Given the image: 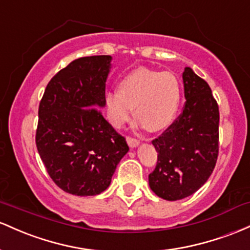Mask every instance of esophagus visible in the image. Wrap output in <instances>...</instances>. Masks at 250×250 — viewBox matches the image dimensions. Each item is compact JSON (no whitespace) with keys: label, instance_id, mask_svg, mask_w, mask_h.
<instances>
[{"label":"esophagus","instance_id":"1","mask_svg":"<svg viewBox=\"0 0 250 250\" xmlns=\"http://www.w3.org/2000/svg\"><path fill=\"white\" fill-rule=\"evenodd\" d=\"M127 144H128V146L130 147H137L139 145V140L138 139H136V138H132V137H127Z\"/></svg>","mask_w":250,"mask_h":250}]
</instances>
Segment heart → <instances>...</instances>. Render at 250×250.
Wrapping results in <instances>:
<instances>
[{"mask_svg": "<svg viewBox=\"0 0 250 250\" xmlns=\"http://www.w3.org/2000/svg\"><path fill=\"white\" fill-rule=\"evenodd\" d=\"M182 87L178 78L171 72L136 69L126 75L119 92L111 91L105 97L107 118L114 127H122L130 120L136 106V116L147 130H164L177 113Z\"/></svg>", "mask_w": 250, "mask_h": 250, "instance_id": "1", "label": "heart"}]
</instances>
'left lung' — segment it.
<instances>
[{
  "label": "left lung",
  "mask_w": 250,
  "mask_h": 250,
  "mask_svg": "<svg viewBox=\"0 0 250 250\" xmlns=\"http://www.w3.org/2000/svg\"><path fill=\"white\" fill-rule=\"evenodd\" d=\"M183 112L152 144L158 152L148 186L167 201L183 200L204 186L218 156L220 112L206 80L190 67L183 72Z\"/></svg>",
  "instance_id": "1"
}]
</instances>
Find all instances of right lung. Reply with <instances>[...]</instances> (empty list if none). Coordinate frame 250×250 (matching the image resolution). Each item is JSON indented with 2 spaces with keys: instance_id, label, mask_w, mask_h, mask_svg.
<instances>
[{
  "instance_id": "1",
  "label": "right lung",
  "mask_w": 250,
  "mask_h": 250,
  "mask_svg": "<svg viewBox=\"0 0 250 250\" xmlns=\"http://www.w3.org/2000/svg\"><path fill=\"white\" fill-rule=\"evenodd\" d=\"M111 60L94 55L72 61L50 79L39 106V155L53 182L75 196L105 191L128 151L99 110Z\"/></svg>"
}]
</instances>
